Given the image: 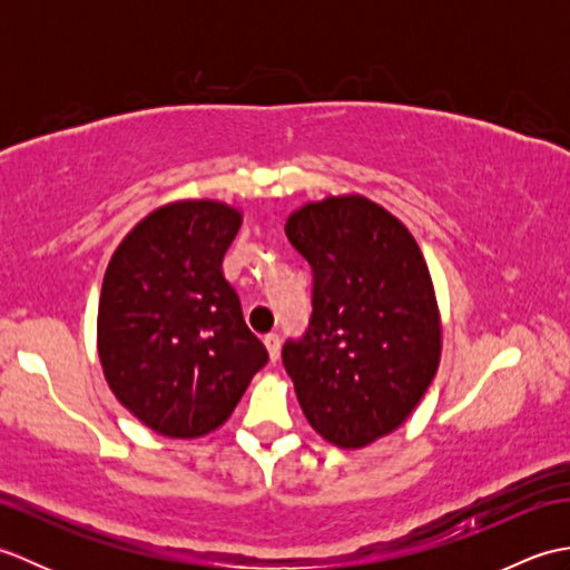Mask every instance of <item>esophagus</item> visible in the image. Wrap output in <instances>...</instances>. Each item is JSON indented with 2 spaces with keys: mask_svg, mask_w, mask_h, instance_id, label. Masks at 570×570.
Returning a JSON list of instances; mask_svg holds the SVG:
<instances>
[{
  "mask_svg": "<svg viewBox=\"0 0 570 570\" xmlns=\"http://www.w3.org/2000/svg\"><path fill=\"white\" fill-rule=\"evenodd\" d=\"M264 345H266V353H269V360L276 362L278 355H282V341H278L276 333L264 335Z\"/></svg>",
  "mask_w": 570,
  "mask_h": 570,
  "instance_id": "obj_1",
  "label": "esophagus"
}]
</instances>
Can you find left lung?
I'll return each instance as SVG.
<instances>
[{"instance_id": "8db88e82", "label": "left lung", "mask_w": 570, "mask_h": 570, "mask_svg": "<svg viewBox=\"0 0 570 570\" xmlns=\"http://www.w3.org/2000/svg\"><path fill=\"white\" fill-rule=\"evenodd\" d=\"M286 237L313 269V313L284 343V367L311 426L362 448L402 426L439 370L426 259L404 223L365 196L306 203Z\"/></svg>"}]
</instances>
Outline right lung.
<instances>
[{"mask_svg": "<svg viewBox=\"0 0 570 570\" xmlns=\"http://www.w3.org/2000/svg\"><path fill=\"white\" fill-rule=\"evenodd\" d=\"M239 225L233 205L168 203L107 264L98 308L105 380L119 404L168 439L223 426L269 360L223 274Z\"/></svg>", "mask_w": 570, "mask_h": 570, "instance_id": "obj_1", "label": "right lung"}]
</instances>
